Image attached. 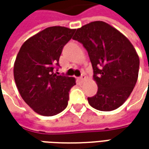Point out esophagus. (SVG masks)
<instances>
[{
    "label": "esophagus",
    "instance_id": "1",
    "mask_svg": "<svg viewBox=\"0 0 149 149\" xmlns=\"http://www.w3.org/2000/svg\"><path fill=\"white\" fill-rule=\"evenodd\" d=\"M79 79H80V80H81V81L83 82V81H84V80L86 79V75H85L84 74H81V76H80V78H79Z\"/></svg>",
    "mask_w": 149,
    "mask_h": 149
}]
</instances>
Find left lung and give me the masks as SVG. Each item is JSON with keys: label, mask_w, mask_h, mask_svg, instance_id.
<instances>
[{"label": "left lung", "mask_w": 149, "mask_h": 149, "mask_svg": "<svg viewBox=\"0 0 149 149\" xmlns=\"http://www.w3.org/2000/svg\"><path fill=\"white\" fill-rule=\"evenodd\" d=\"M73 39L87 50L98 91L88 98L90 106L112 111L123 104L134 88L139 58L122 33L104 21H93L77 29Z\"/></svg>", "instance_id": "8db88e82"}]
</instances>
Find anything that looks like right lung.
<instances>
[{
	"mask_svg": "<svg viewBox=\"0 0 149 149\" xmlns=\"http://www.w3.org/2000/svg\"><path fill=\"white\" fill-rule=\"evenodd\" d=\"M75 31L51 26L28 39L20 47L14 65V79L20 96L43 116H53L68 105L69 92L75 79L54 73L62 49Z\"/></svg>",
	"mask_w": 149,
	"mask_h": 149,
	"instance_id": "1",
	"label": "right lung"
}]
</instances>
